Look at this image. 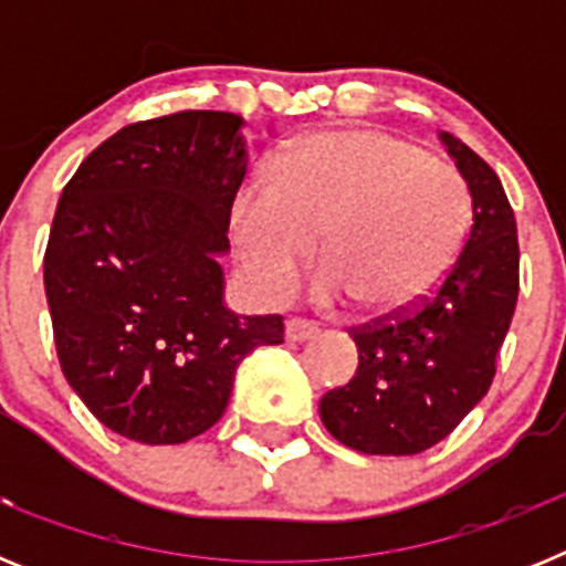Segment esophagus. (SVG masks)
<instances>
[{
  "mask_svg": "<svg viewBox=\"0 0 566 566\" xmlns=\"http://www.w3.org/2000/svg\"><path fill=\"white\" fill-rule=\"evenodd\" d=\"M314 334H317V326H314V323H308V319H300V317L286 319L289 343H306V339H312Z\"/></svg>",
  "mask_w": 566,
  "mask_h": 566,
  "instance_id": "34e87169",
  "label": "esophagus"
}]
</instances>
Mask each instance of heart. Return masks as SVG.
<instances>
[{
  "instance_id": "heart-1",
  "label": "heart",
  "mask_w": 566,
  "mask_h": 566,
  "mask_svg": "<svg viewBox=\"0 0 566 566\" xmlns=\"http://www.w3.org/2000/svg\"><path fill=\"white\" fill-rule=\"evenodd\" d=\"M473 198L453 164L382 129H332L289 144L272 175L252 172L227 209L229 240L263 300H286L314 252L312 292L399 317L457 263Z\"/></svg>"
}]
</instances>
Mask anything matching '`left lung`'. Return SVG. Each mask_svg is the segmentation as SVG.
Wrapping results in <instances>:
<instances>
[{"label":"left lung","mask_w":566,"mask_h":566,"mask_svg":"<svg viewBox=\"0 0 566 566\" xmlns=\"http://www.w3.org/2000/svg\"><path fill=\"white\" fill-rule=\"evenodd\" d=\"M473 198V227L437 292L399 317L348 328L359 365L319 399L337 442L371 457H413L468 417L496 377L518 297V238L499 175L442 133Z\"/></svg>","instance_id":"1"}]
</instances>
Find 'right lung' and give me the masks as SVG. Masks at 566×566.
<instances>
[{
    "label": "right lung",
    "instance_id": "add662e5",
    "mask_svg": "<svg viewBox=\"0 0 566 566\" xmlns=\"http://www.w3.org/2000/svg\"><path fill=\"white\" fill-rule=\"evenodd\" d=\"M240 127L218 109L129 124L59 198L44 252L59 363L90 413L133 442L201 437L227 411L240 359L283 343L280 314L223 306Z\"/></svg>",
    "mask_w": 566,
    "mask_h": 566
}]
</instances>
